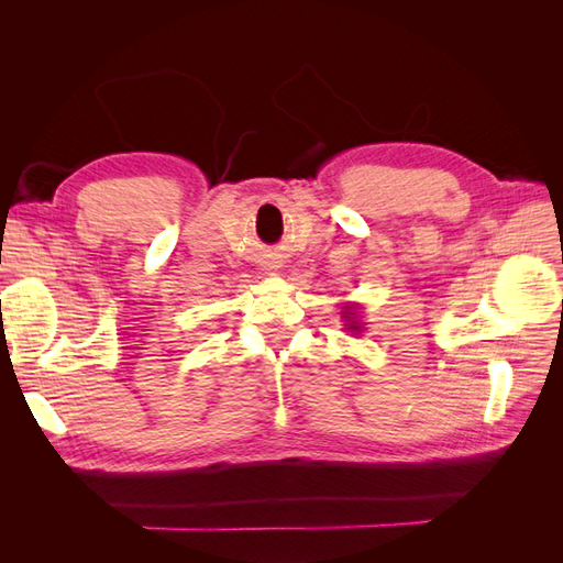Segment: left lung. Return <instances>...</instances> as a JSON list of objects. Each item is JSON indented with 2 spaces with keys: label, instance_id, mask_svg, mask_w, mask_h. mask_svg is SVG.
<instances>
[{
  "label": "left lung",
  "instance_id": "left-lung-1",
  "mask_svg": "<svg viewBox=\"0 0 563 563\" xmlns=\"http://www.w3.org/2000/svg\"><path fill=\"white\" fill-rule=\"evenodd\" d=\"M345 314H347V312H345ZM347 321H350V319H347ZM347 329H356V327H354V321L350 323V327H347Z\"/></svg>",
  "mask_w": 563,
  "mask_h": 563
}]
</instances>
